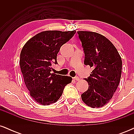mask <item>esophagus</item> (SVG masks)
Here are the masks:
<instances>
[{
    "mask_svg": "<svg viewBox=\"0 0 134 134\" xmlns=\"http://www.w3.org/2000/svg\"><path fill=\"white\" fill-rule=\"evenodd\" d=\"M74 79L76 80V81H79V77L78 76H76V77H74Z\"/></svg>",
    "mask_w": 134,
    "mask_h": 134,
    "instance_id": "esophagus-1",
    "label": "esophagus"
}]
</instances>
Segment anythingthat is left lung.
Instances as JSON below:
<instances>
[{
  "label": "left lung",
  "mask_w": 134,
  "mask_h": 134,
  "mask_svg": "<svg viewBox=\"0 0 134 134\" xmlns=\"http://www.w3.org/2000/svg\"><path fill=\"white\" fill-rule=\"evenodd\" d=\"M82 43L84 64L94 69L84 79L89 87L81 94L83 102L91 108L102 107L111 99L121 78L122 62L113 43L105 36L91 31H77Z\"/></svg>",
  "instance_id": "1"
}]
</instances>
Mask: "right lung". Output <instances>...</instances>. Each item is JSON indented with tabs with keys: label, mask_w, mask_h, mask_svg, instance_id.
Listing matches in <instances>:
<instances>
[{
	"label": "right lung",
	"mask_w": 134,
	"mask_h": 134,
	"mask_svg": "<svg viewBox=\"0 0 134 134\" xmlns=\"http://www.w3.org/2000/svg\"><path fill=\"white\" fill-rule=\"evenodd\" d=\"M76 33V31H45L26 43L20 54V67L30 96L42 105L55 103L72 77L51 73L52 64H57L60 48Z\"/></svg>",
	"instance_id": "obj_1"
}]
</instances>
